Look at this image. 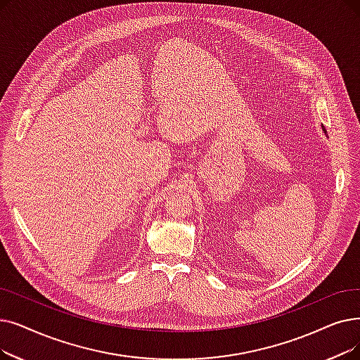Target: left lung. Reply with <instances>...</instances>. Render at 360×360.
<instances>
[{"label": "left lung", "mask_w": 360, "mask_h": 360, "mask_svg": "<svg viewBox=\"0 0 360 360\" xmlns=\"http://www.w3.org/2000/svg\"><path fill=\"white\" fill-rule=\"evenodd\" d=\"M322 129H325V128H322Z\"/></svg>", "instance_id": "1"}]
</instances>
